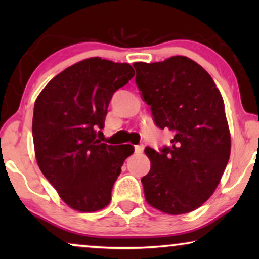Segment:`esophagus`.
Returning <instances> with one entry per match:
<instances>
[{"mask_svg":"<svg viewBox=\"0 0 259 259\" xmlns=\"http://www.w3.org/2000/svg\"><path fill=\"white\" fill-rule=\"evenodd\" d=\"M143 151H144V145H136V146H134V152H136L137 154L143 153Z\"/></svg>","mask_w":259,"mask_h":259,"instance_id":"1","label":"esophagus"}]
</instances>
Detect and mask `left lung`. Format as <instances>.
Instances as JSON below:
<instances>
[{"mask_svg": "<svg viewBox=\"0 0 259 259\" xmlns=\"http://www.w3.org/2000/svg\"><path fill=\"white\" fill-rule=\"evenodd\" d=\"M133 67L154 123L175 133L169 146L145 150L151 160L150 172L141 179L145 198L165 213H187L212 196L230 158L221 92L210 74L186 56Z\"/></svg>", "mask_w": 259, "mask_h": 259, "instance_id": "left-lung-1", "label": "left lung"}]
</instances>
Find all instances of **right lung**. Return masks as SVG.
Masks as SVG:
<instances>
[{
  "label": "right lung",
  "mask_w": 259,
  "mask_h": 259,
  "mask_svg": "<svg viewBox=\"0 0 259 259\" xmlns=\"http://www.w3.org/2000/svg\"><path fill=\"white\" fill-rule=\"evenodd\" d=\"M133 76L128 63L86 59L49 81L35 101L37 165L74 210L93 212L108 205L123 161L134 152L131 145L98 139L113 94Z\"/></svg>",
  "instance_id": "add662e5"
}]
</instances>
